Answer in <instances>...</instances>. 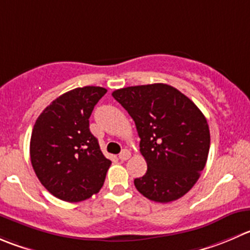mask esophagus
<instances>
[{"label":"esophagus","instance_id":"1","mask_svg":"<svg viewBox=\"0 0 250 250\" xmlns=\"http://www.w3.org/2000/svg\"><path fill=\"white\" fill-rule=\"evenodd\" d=\"M118 157H120L121 161H125V160H128L130 157V152L128 151V150L125 149L120 155H118Z\"/></svg>","mask_w":250,"mask_h":250}]
</instances>
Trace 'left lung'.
<instances>
[{"label":"left lung","instance_id":"1","mask_svg":"<svg viewBox=\"0 0 250 250\" xmlns=\"http://www.w3.org/2000/svg\"><path fill=\"white\" fill-rule=\"evenodd\" d=\"M112 96L128 111L140 138L147 171L134 179L138 192L157 203L192 189L210 149L207 118L190 99L167 84L127 86Z\"/></svg>","mask_w":250,"mask_h":250}]
</instances>
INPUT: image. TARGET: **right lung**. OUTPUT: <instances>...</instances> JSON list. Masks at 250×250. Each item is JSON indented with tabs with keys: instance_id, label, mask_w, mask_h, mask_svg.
I'll list each match as a JSON object with an SVG mask.
<instances>
[{
	"instance_id": "1",
	"label": "right lung",
	"mask_w": 250,
	"mask_h": 250,
	"mask_svg": "<svg viewBox=\"0 0 250 250\" xmlns=\"http://www.w3.org/2000/svg\"><path fill=\"white\" fill-rule=\"evenodd\" d=\"M101 86H83L62 94L36 120L30 160L46 189L64 202L89 199L101 189L111 161L89 129L94 106L106 94Z\"/></svg>"
}]
</instances>
